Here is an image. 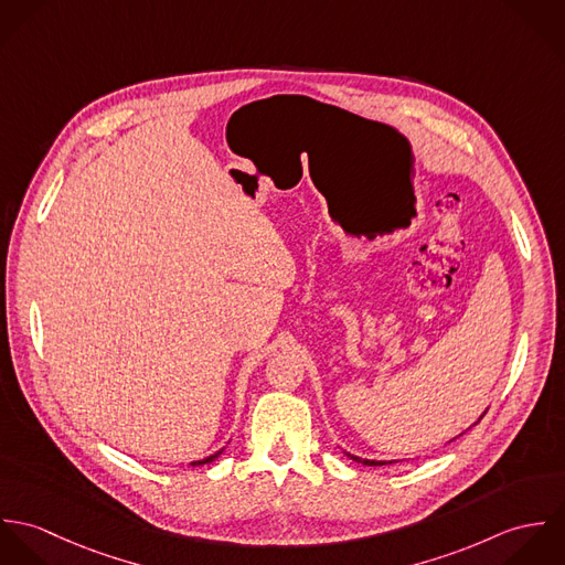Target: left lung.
Here are the masks:
<instances>
[{"instance_id": "1", "label": "left lung", "mask_w": 565, "mask_h": 565, "mask_svg": "<svg viewBox=\"0 0 565 565\" xmlns=\"http://www.w3.org/2000/svg\"><path fill=\"white\" fill-rule=\"evenodd\" d=\"M484 413H487V411H484ZM483 415H481V417H483ZM481 417H479V419H481ZM345 455H348L350 459H354V461L363 463V466H385V463H387V461H370V459H361V457H354V455H350V452H345ZM390 463H392V461H390Z\"/></svg>"}]
</instances>
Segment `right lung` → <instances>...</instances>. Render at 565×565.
Segmentation results:
<instances>
[{
  "instance_id": "add662e5",
  "label": "right lung",
  "mask_w": 565,
  "mask_h": 565,
  "mask_svg": "<svg viewBox=\"0 0 565 565\" xmlns=\"http://www.w3.org/2000/svg\"><path fill=\"white\" fill-rule=\"evenodd\" d=\"M220 455H222V450H220V452H215V455H211V457H206V459H202V461H193L191 466H204V463H211V461H215Z\"/></svg>"
}]
</instances>
